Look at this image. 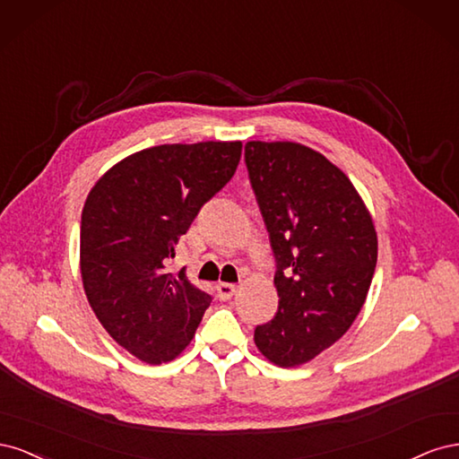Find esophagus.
I'll list each match as a JSON object with an SVG mask.
<instances>
[{"label":"esophagus","mask_w":459,"mask_h":459,"mask_svg":"<svg viewBox=\"0 0 459 459\" xmlns=\"http://www.w3.org/2000/svg\"><path fill=\"white\" fill-rule=\"evenodd\" d=\"M218 295L221 300H230L235 295V285L233 283H218Z\"/></svg>","instance_id":"1"}]
</instances>
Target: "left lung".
Instances as JSON below:
<instances>
[{
    "label": "left lung",
    "mask_w": 459,
    "mask_h": 459,
    "mask_svg": "<svg viewBox=\"0 0 459 459\" xmlns=\"http://www.w3.org/2000/svg\"><path fill=\"white\" fill-rule=\"evenodd\" d=\"M245 164L275 256L280 307L256 325L270 362L295 368L339 341L362 310L377 233L352 182L317 151L248 142Z\"/></svg>",
    "instance_id": "8db88e82"
}]
</instances>
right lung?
<instances>
[{"label": "right lung", "instance_id": "right-lung-1", "mask_svg": "<svg viewBox=\"0 0 459 459\" xmlns=\"http://www.w3.org/2000/svg\"><path fill=\"white\" fill-rule=\"evenodd\" d=\"M241 142L157 145L115 164L82 211L80 272L97 319L147 364L191 342L212 297L169 272L201 206L238 170Z\"/></svg>", "mask_w": 459, "mask_h": 459}]
</instances>
